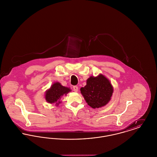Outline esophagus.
Listing matches in <instances>:
<instances>
[{"label": "esophagus", "instance_id": "obj_1", "mask_svg": "<svg viewBox=\"0 0 157 157\" xmlns=\"http://www.w3.org/2000/svg\"><path fill=\"white\" fill-rule=\"evenodd\" d=\"M73 90H74L75 91V92H78V86H74V87H73Z\"/></svg>", "mask_w": 157, "mask_h": 157}]
</instances>
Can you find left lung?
I'll return each mask as SVG.
<instances>
[{"instance_id":"8db88e82","label":"left lung","mask_w":157,"mask_h":157,"mask_svg":"<svg viewBox=\"0 0 157 157\" xmlns=\"http://www.w3.org/2000/svg\"><path fill=\"white\" fill-rule=\"evenodd\" d=\"M80 90L86 103L94 109L108 104L113 92L111 83L101 74L97 76H90L86 80V85Z\"/></svg>"}]
</instances>
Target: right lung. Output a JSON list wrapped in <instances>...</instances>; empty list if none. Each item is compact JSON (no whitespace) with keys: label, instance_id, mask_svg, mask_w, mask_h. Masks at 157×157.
I'll list each match as a JSON object with an SVG mask.
<instances>
[{"label":"right lung","instance_id":"add662e5","mask_svg":"<svg viewBox=\"0 0 157 157\" xmlns=\"http://www.w3.org/2000/svg\"><path fill=\"white\" fill-rule=\"evenodd\" d=\"M71 92L70 88L62 86L59 82H54L49 89L45 92V100L49 104H55L56 106H58L61 104V98L67 95L69 92Z\"/></svg>","mask_w":157,"mask_h":157}]
</instances>
